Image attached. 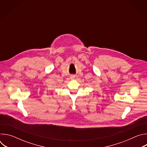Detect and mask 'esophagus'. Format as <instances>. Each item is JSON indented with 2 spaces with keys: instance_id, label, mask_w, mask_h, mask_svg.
I'll use <instances>...</instances> for the list:
<instances>
[{
  "instance_id": "esophagus-1",
  "label": "esophagus",
  "mask_w": 147,
  "mask_h": 147,
  "mask_svg": "<svg viewBox=\"0 0 147 147\" xmlns=\"http://www.w3.org/2000/svg\"><path fill=\"white\" fill-rule=\"evenodd\" d=\"M74 78H75V77H74V76H71L70 77V78H71V79H74Z\"/></svg>"
}]
</instances>
